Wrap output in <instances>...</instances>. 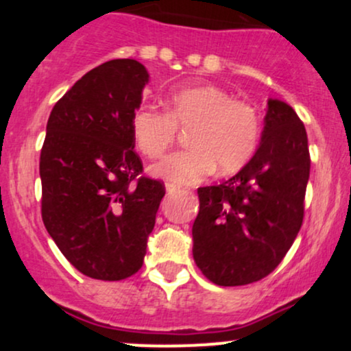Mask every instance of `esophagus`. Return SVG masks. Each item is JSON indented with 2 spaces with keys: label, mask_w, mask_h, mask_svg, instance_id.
<instances>
[{
  "label": "esophagus",
  "mask_w": 351,
  "mask_h": 351,
  "mask_svg": "<svg viewBox=\"0 0 351 351\" xmlns=\"http://www.w3.org/2000/svg\"><path fill=\"white\" fill-rule=\"evenodd\" d=\"M181 191V186L175 183H167V193L168 195H173V193H180Z\"/></svg>",
  "instance_id": "obj_1"
}]
</instances>
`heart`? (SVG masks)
<instances>
[{
  "instance_id": "b5f03b06",
  "label": "heart",
  "mask_w": 351,
  "mask_h": 351,
  "mask_svg": "<svg viewBox=\"0 0 351 351\" xmlns=\"http://www.w3.org/2000/svg\"><path fill=\"white\" fill-rule=\"evenodd\" d=\"M178 127H189V148L153 165L156 178L195 183L215 168L224 175L234 173L259 147L261 119L256 108L211 84L175 88L167 99V112L140 106L130 119L136 148L148 158H158L171 147Z\"/></svg>"
}]
</instances>
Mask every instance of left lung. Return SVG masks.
I'll use <instances>...</instances> for the list:
<instances>
[{
    "label": "left lung",
    "instance_id": "1",
    "mask_svg": "<svg viewBox=\"0 0 351 351\" xmlns=\"http://www.w3.org/2000/svg\"><path fill=\"white\" fill-rule=\"evenodd\" d=\"M308 175L304 123L289 104L269 99L247 165L224 183L198 188L193 257L204 277L234 287L269 276L300 231Z\"/></svg>",
    "mask_w": 351,
    "mask_h": 351
}]
</instances>
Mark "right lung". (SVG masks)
Segmentation results:
<instances>
[{
	"label": "right lung",
	"instance_id": "right-lung-1",
	"mask_svg": "<svg viewBox=\"0 0 351 351\" xmlns=\"http://www.w3.org/2000/svg\"><path fill=\"white\" fill-rule=\"evenodd\" d=\"M148 72L135 59L88 71L52 108L41 150L44 226L84 276L122 280L142 267L163 183L140 176L130 119Z\"/></svg>",
	"mask_w": 351,
	"mask_h": 351
}]
</instances>
